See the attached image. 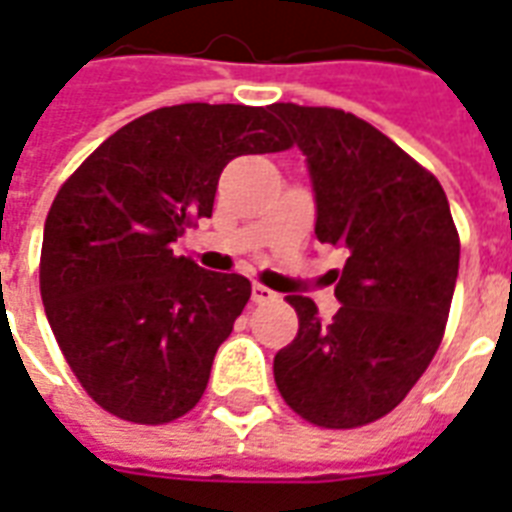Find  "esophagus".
Returning <instances> with one entry per match:
<instances>
[{
    "instance_id": "obj_1",
    "label": "esophagus",
    "mask_w": 512,
    "mask_h": 512,
    "mask_svg": "<svg viewBox=\"0 0 512 512\" xmlns=\"http://www.w3.org/2000/svg\"><path fill=\"white\" fill-rule=\"evenodd\" d=\"M252 301L255 304H268V301H277V293L266 285H252Z\"/></svg>"
}]
</instances>
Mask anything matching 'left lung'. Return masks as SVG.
I'll return each instance as SVG.
<instances>
[{
    "instance_id": "left-lung-1",
    "label": "left lung",
    "mask_w": 512,
    "mask_h": 512,
    "mask_svg": "<svg viewBox=\"0 0 512 512\" xmlns=\"http://www.w3.org/2000/svg\"><path fill=\"white\" fill-rule=\"evenodd\" d=\"M307 156L315 235L348 249L332 323L288 296L299 334L274 356V381L321 428L376 422L411 392L439 351L461 241L441 183L406 150L343 109L274 104Z\"/></svg>"
}]
</instances>
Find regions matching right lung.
<instances>
[{
	"label": "right lung",
	"mask_w": 512,
	"mask_h": 512,
	"mask_svg": "<svg viewBox=\"0 0 512 512\" xmlns=\"http://www.w3.org/2000/svg\"><path fill=\"white\" fill-rule=\"evenodd\" d=\"M288 147L271 106H164L62 183L43 227L40 296L79 384L109 414L164 425L200 403L252 285L175 257L172 244L211 219L235 156Z\"/></svg>",
	"instance_id": "1"
}]
</instances>
